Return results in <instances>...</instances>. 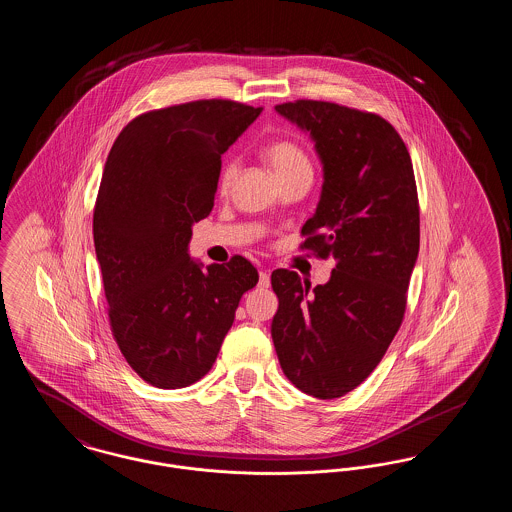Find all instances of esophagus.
<instances>
[{"mask_svg":"<svg viewBox=\"0 0 512 512\" xmlns=\"http://www.w3.org/2000/svg\"><path fill=\"white\" fill-rule=\"evenodd\" d=\"M259 286H261V288H268V286H270V276H268L267 270H261V272H259Z\"/></svg>","mask_w":512,"mask_h":512,"instance_id":"obj_1","label":"esophagus"}]
</instances>
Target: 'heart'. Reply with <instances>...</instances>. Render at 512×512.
I'll use <instances>...</instances> for the list:
<instances>
[{"label": "heart", "mask_w": 512, "mask_h": 512, "mask_svg": "<svg viewBox=\"0 0 512 512\" xmlns=\"http://www.w3.org/2000/svg\"><path fill=\"white\" fill-rule=\"evenodd\" d=\"M265 159H267L270 171L274 172L276 178L293 174V172L309 171L311 172V163L307 159V155L303 153V149L295 146L293 142L288 140H280L274 142L265 149ZM236 176V163H224L219 174L220 190H228L230 184L234 182Z\"/></svg>", "instance_id": "heart-1"}]
</instances>
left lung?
Masks as SVG:
<instances>
[{"instance_id":"8db88e82","label":"left lung","mask_w":512,"mask_h":512,"mask_svg":"<svg viewBox=\"0 0 512 512\" xmlns=\"http://www.w3.org/2000/svg\"><path fill=\"white\" fill-rule=\"evenodd\" d=\"M276 111L311 136L322 163L301 249L336 267L317 288L293 270L272 272L278 311L270 334L297 390L336 399L365 382L403 322L420 245L413 163L395 128L374 113L313 99Z\"/></svg>"}]
</instances>
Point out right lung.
Returning a JSON list of instances; mask_svg holds the SVG:
<instances>
[{
	"mask_svg": "<svg viewBox=\"0 0 512 512\" xmlns=\"http://www.w3.org/2000/svg\"><path fill=\"white\" fill-rule=\"evenodd\" d=\"M261 111L230 99L149 111L109 151L94 209L109 324L126 363L155 388H186L211 370L259 282L242 255L203 267L188 244L215 205L220 155Z\"/></svg>",
	"mask_w": 512,
	"mask_h": 512,
	"instance_id": "1",
	"label": "right lung"
}]
</instances>
